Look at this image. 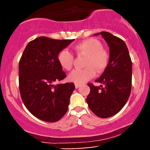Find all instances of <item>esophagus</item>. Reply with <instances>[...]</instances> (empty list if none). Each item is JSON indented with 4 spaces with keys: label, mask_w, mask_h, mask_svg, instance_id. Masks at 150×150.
<instances>
[{
    "label": "esophagus",
    "mask_w": 150,
    "mask_h": 150,
    "mask_svg": "<svg viewBox=\"0 0 150 150\" xmlns=\"http://www.w3.org/2000/svg\"><path fill=\"white\" fill-rule=\"evenodd\" d=\"M75 88L76 89H77V88H79V87H80L81 86V85L80 84H77V83H75Z\"/></svg>",
    "instance_id": "34e87169"
}]
</instances>
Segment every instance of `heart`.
Instances as JSON below:
<instances>
[{
  "mask_svg": "<svg viewBox=\"0 0 150 150\" xmlns=\"http://www.w3.org/2000/svg\"><path fill=\"white\" fill-rule=\"evenodd\" d=\"M74 50L77 55H85V68L75 69L69 75V80L77 84H82L95 76L96 71L101 73L107 68L109 56L103 49L100 41L89 38L75 44ZM58 61L63 68L70 70L73 68L74 56L68 50L63 49L58 55Z\"/></svg>",
  "mask_w": 150,
  "mask_h": 150,
  "instance_id": "1",
  "label": "heart"
}]
</instances>
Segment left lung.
Instances as JSON below:
<instances>
[{
    "label": "left lung",
    "instance_id": "1",
    "mask_svg": "<svg viewBox=\"0 0 150 150\" xmlns=\"http://www.w3.org/2000/svg\"><path fill=\"white\" fill-rule=\"evenodd\" d=\"M100 34L109 46L108 65L95 82L87 84L90 92L87 97L89 108L96 116L106 118L116 115L126 104L132 87V61L125 43L107 32Z\"/></svg>",
    "mask_w": 150,
    "mask_h": 150
}]
</instances>
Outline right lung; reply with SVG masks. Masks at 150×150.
Segmentation results:
<instances>
[{
    "instance_id": "add662e5",
    "label": "right lung",
    "mask_w": 150,
    "mask_h": 150,
    "mask_svg": "<svg viewBox=\"0 0 150 150\" xmlns=\"http://www.w3.org/2000/svg\"><path fill=\"white\" fill-rule=\"evenodd\" d=\"M73 41L38 37L27 44L19 62L22 100L33 116L44 121H58L68 111L75 85L54 82L66 77L58 55Z\"/></svg>"
}]
</instances>
